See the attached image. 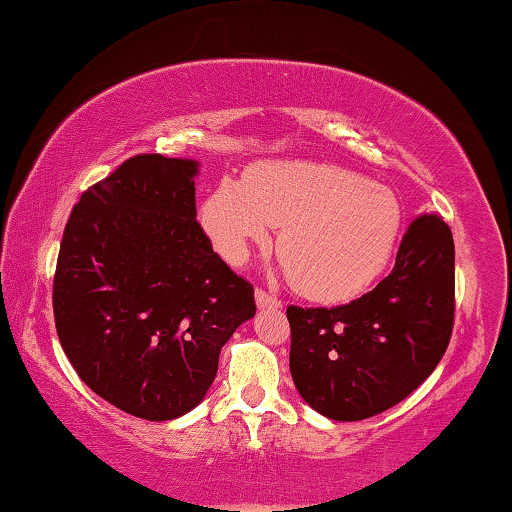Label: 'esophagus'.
<instances>
[{"instance_id":"1","label":"esophagus","mask_w":512,"mask_h":512,"mask_svg":"<svg viewBox=\"0 0 512 512\" xmlns=\"http://www.w3.org/2000/svg\"><path fill=\"white\" fill-rule=\"evenodd\" d=\"M254 297H256V306L258 308H281L283 306L279 297L270 295V292H265L263 288H258Z\"/></svg>"}]
</instances>
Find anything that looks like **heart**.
Returning <instances> with one entry per match:
<instances>
[{"instance_id":"1","label":"heart","mask_w":512,"mask_h":512,"mask_svg":"<svg viewBox=\"0 0 512 512\" xmlns=\"http://www.w3.org/2000/svg\"><path fill=\"white\" fill-rule=\"evenodd\" d=\"M401 204L381 183L340 165L265 161L224 181L201 206V224L224 261L240 265L251 245L281 226L279 254L301 295L340 304L372 286L401 233Z\"/></svg>"}]
</instances>
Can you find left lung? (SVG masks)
Wrapping results in <instances>:
<instances>
[{"instance_id":"8db88e82","label":"left lung","mask_w":512,"mask_h":512,"mask_svg":"<svg viewBox=\"0 0 512 512\" xmlns=\"http://www.w3.org/2000/svg\"><path fill=\"white\" fill-rule=\"evenodd\" d=\"M290 374L317 413L358 422L397 406L445 356L454 329V236L424 213L401 238L392 272L335 308L288 306Z\"/></svg>"}]
</instances>
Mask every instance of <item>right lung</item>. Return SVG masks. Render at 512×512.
Returning a JSON list of instances; mask_svg holds the SVG:
<instances>
[{
	"label": "right lung",
	"mask_w": 512,
	"mask_h": 512,
	"mask_svg": "<svg viewBox=\"0 0 512 512\" xmlns=\"http://www.w3.org/2000/svg\"><path fill=\"white\" fill-rule=\"evenodd\" d=\"M192 158L138 154L83 192L65 224L54 320L81 381L142 420L186 415L220 351L256 315L254 288L197 222Z\"/></svg>",
	"instance_id": "right-lung-1"
}]
</instances>
